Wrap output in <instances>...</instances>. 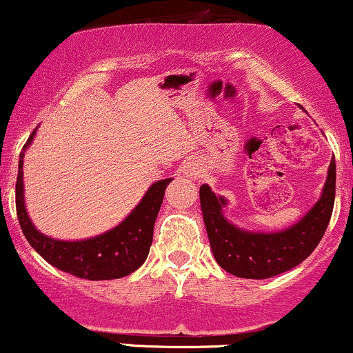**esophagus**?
<instances>
[{
    "label": "esophagus",
    "instance_id": "34e87169",
    "mask_svg": "<svg viewBox=\"0 0 353 353\" xmlns=\"http://www.w3.org/2000/svg\"><path fill=\"white\" fill-rule=\"evenodd\" d=\"M184 174L189 177V179L196 181L204 176V169H202L199 161H188L184 165Z\"/></svg>",
    "mask_w": 353,
    "mask_h": 353
}]
</instances>
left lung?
Here are the masks:
<instances>
[{
  "instance_id": "8db88e82",
  "label": "left lung",
  "mask_w": 353,
  "mask_h": 353,
  "mask_svg": "<svg viewBox=\"0 0 353 353\" xmlns=\"http://www.w3.org/2000/svg\"><path fill=\"white\" fill-rule=\"evenodd\" d=\"M201 210L217 264L242 279H269L294 269L319 245L332 217L335 201V159L319 201L290 228L277 232H254L237 228L224 216L228 199L216 196L209 184L199 188Z\"/></svg>"
}]
</instances>
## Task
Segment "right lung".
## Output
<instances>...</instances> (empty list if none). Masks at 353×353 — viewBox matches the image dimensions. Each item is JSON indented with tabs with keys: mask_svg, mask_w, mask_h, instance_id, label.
<instances>
[{
	"mask_svg": "<svg viewBox=\"0 0 353 353\" xmlns=\"http://www.w3.org/2000/svg\"><path fill=\"white\" fill-rule=\"evenodd\" d=\"M36 129L19 154L18 181H16V212L24 237L31 247L52 267L88 281H111L132 274L148 259L152 244L154 222L164 199V190L172 179L154 182L139 204L116 228L99 236L81 241H61L39 232L28 216L24 204L23 159L33 143Z\"/></svg>",
	"mask_w": 353,
	"mask_h": 353,
	"instance_id": "obj_1",
	"label": "right lung"
}]
</instances>
